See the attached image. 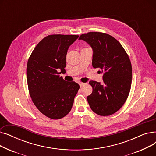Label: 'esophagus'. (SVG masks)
<instances>
[{
  "instance_id": "34e87169",
  "label": "esophagus",
  "mask_w": 156,
  "mask_h": 156,
  "mask_svg": "<svg viewBox=\"0 0 156 156\" xmlns=\"http://www.w3.org/2000/svg\"><path fill=\"white\" fill-rule=\"evenodd\" d=\"M78 83H79V85H80V87H81V86H83V85H84L85 83H83V82H81V81H79L78 82Z\"/></svg>"
}]
</instances>
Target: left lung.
Instances as JSON below:
<instances>
[{"mask_svg": "<svg viewBox=\"0 0 156 156\" xmlns=\"http://www.w3.org/2000/svg\"><path fill=\"white\" fill-rule=\"evenodd\" d=\"M93 50L92 66L103 73V84L90 81L92 93L87 97L91 109L106 116L121 109L128 97L132 80V67L124 48L105 33L88 32L80 35Z\"/></svg>", "mask_w": 156, "mask_h": 156, "instance_id": "obj_1", "label": "left lung"}]
</instances>
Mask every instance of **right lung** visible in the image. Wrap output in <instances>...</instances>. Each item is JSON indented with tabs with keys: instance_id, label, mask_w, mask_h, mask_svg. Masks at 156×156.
<instances>
[{
	"instance_id": "add662e5",
	"label": "right lung",
	"mask_w": 156,
	"mask_h": 156,
	"mask_svg": "<svg viewBox=\"0 0 156 156\" xmlns=\"http://www.w3.org/2000/svg\"><path fill=\"white\" fill-rule=\"evenodd\" d=\"M78 37L48 35L37 45L28 61L30 95L37 108L52 119L62 118L70 112L80 88L75 81H66L59 76L65 71L68 48Z\"/></svg>"
}]
</instances>
